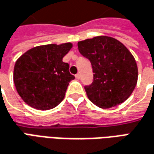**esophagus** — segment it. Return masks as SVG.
I'll return each mask as SVG.
<instances>
[{"label":"esophagus","mask_w":154,"mask_h":154,"mask_svg":"<svg viewBox=\"0 0 154 154\" xmlns=\"http://www.w3.org/2000/svg\"><path fill=\"white\" fill-rule=\"evenodd\" d=\"M75 77H76V78H77V79H80L81 75L79 73H77V74H76V76H75Z\"/></svg>","instance_id":"esophagus-1"}]
</instances>
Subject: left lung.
<instances>
[{
    "mask_svg": "<svg viewBox=\"0 0 154 154\" xmlns=\"http://www.w3.org/2000/svg\"><path fill=\"white\" fill-rule=\"evenodd\" d=\"M81 54L90 61L93 82L85 86L88 99L101 108L115 107L128 99L137 82V66L129 50L107 36L78 42Z\"/></svg>",
    "mask_w": 154,
    "mask_h": 154,
    "instance_id": "left-lung-1",
    "label": "left lung"
}]
</instances>
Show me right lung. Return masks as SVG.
<instances>
[{
    "mask_svg": "<svg viewBox=\"0 0 154 154\" xmlns=\"http://www.w3.org/2000/svg\"><path fill=\"white\" fill-rule=\"evenodd\" d=\"M72 47L71 42L33 47L21 55L14 66L17 91L26 104L49 110L62 102L67 86L75 77L62 58Z\"/></svg>",
    "mask_w": 154,
    "mask_h": 154,
    "instance_id": "right-lung-1",
    "label": "right lung"
}]
</instances>
